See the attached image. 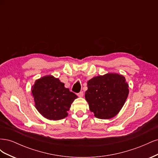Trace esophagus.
Masks as SVG:
<instances>
[{
  "instance_id": "1",
  "label": "esophagus",
  "mask_w": 158,
  "mask_h": 158,
  "mask_svg": "<svg viewBox=\"0 0 158 158\" xmlns=\"http://www.w3.org/2000/svg\"><path fill=\"white\" fill-rule=\"evenodd\" d=\"M83 95H84V93H83V92H80V93H78V96L79 98H82V97H83Z\"/></svg>"
}]
</instances>
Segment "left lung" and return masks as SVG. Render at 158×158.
Instances as JSON below:
<instances>
[{
    "label": "left lung",
    "mask_w": 158,
    "mask_h": 158,
    "mask_svg": "<svg viewBox=\"0 0 158 158\" xmlns=\"http://www.w3.org/2000/svg\"><path fill=\"white\" fill-rule=\"evenodd\" d=\"M85 98L90 111L101 119H109L121 111L129 93L125 76L107 73L92 78L87 82Z\"/></svg>",
    "instance_id": "obj_1"
}]
</instances>
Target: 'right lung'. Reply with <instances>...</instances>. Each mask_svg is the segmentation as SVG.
Masks as SVG:
<instances>
[{"label":"right lung","instance_id":"obj_1","mask_svg":"<svg viewBox=\"0 0 158 158\" xmlns=\"http://www.w3.org/2000/svg\"><path fill=\"white\" fill-rule=\"evenodd\" d=\"M31 95L37 111L43 117L52 121L67 117L71 104L78 98L52 75L37 79L31 87Z\"/></svg>","mask_w":158,"mask_h":158}]
</instances>
